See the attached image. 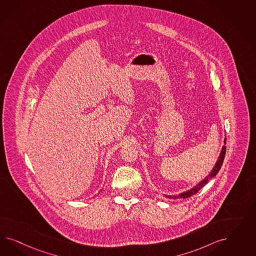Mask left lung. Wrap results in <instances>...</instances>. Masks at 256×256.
I'll use <instances>...</instances> for the list:
<instances>
[{
    "instance_id": "left-lung-1",
    "label": "left lung",
    "mask_w": 256,
    "mask_h": 256,
    "mask_svg": "<svg viewBox=\"0 0 256 256\" xmlns=\"http://www.w3.org/2000/svg\"><path fill=\"white\" fill-rule=\"evenodd\" d=\"M224 144H226V138L224 139ZM225 153H226V146H224L222 149L220 158H218L217 162H216V165L214 166L213 170H211V172H210V174H208L206 178L204 179L202 181H201L197 186H195L194 188H190V190H188V192L178 194V195H174V196H172V195H165V196H166L167 198H170V199H180V198L185 199V198H188V197H190V196H192L194 194H197L202 186H204L206 184H208V182L210 181V179L213 178L214 176H216V174L218 172V170H220V167H222V163H224V160Z\"/></svg>"
}]
</instances>
